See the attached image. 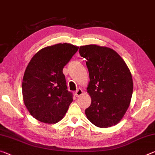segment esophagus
<instances>
[{
	"label": "esophagus",
	"mask_w": 155,
	"mask_h": 155,
	"mask_svg": "<svg viewBox=\"0 0 155 155\" xmlns=\"http://www.w3.org/2000/svg\"><path fill=\"white\" fill-rule=\"evenodd\" d=\"M83 94V90H81V89H78V90H77V91H76V92H75V95L77 96V97H79L80 96L82 95Z\"/></svg>",
	"instance_id": "obj_1"
}]
</instances>
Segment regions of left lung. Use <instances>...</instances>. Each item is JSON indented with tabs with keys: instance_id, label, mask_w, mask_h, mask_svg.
<instances>
[{
	"instance_id": "8db88e82",
	"label": "left lung",
	"mask_w": 155,
	"mask_h": 155,
	"mask_svg": "<svg viewBox=\"0 0 155 155\" xmlns=\"http://www.w3.org/2000/svg\"><path fill=\"white\" fill-rule=\"evenodd\" d=\"M79 53L87 59L90 79L87 91L91 103L85 109L87 118L100 128L117 124L127 112L133 94L129 68L118 53L108 47L82 46Z\"/></svg>"
}]
</instances>
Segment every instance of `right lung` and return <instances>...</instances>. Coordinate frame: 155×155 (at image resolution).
<instances>
[{"label": "right lung", "mask_w": 155, "mask_h": 155, "mask_svg": "<svg viewBox=\"0 0 155 155\" xmlns=\"http://www.w3.org/2000/svg\"><path fill=\"white\" fill-rule=\"evenodd\" d=\"M78 49L68 43L47 46L28 63L22 79V96L34 118L47 124L64 118L73 99L67 90L63 69Z\"/></svg>", "instance_id": "1"}]
</instances>
